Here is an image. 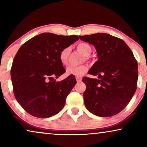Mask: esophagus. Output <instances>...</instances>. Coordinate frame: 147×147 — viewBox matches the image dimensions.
I'll list each match as a JSON object with an SVG mask.
<instances>
[{
	"label": "esophagus",
	"mask_w": 147,
	"mask_h": 147,
	"mask_svg": "<svg viewBox=\"0 0 147 147\" xmlns=\"http://www.w3.org/2000/svg\"><path fill=\"white\" fill-rule=\"evenodd\" d=\"M76 81H77V82H80L82 81V79L79 77H76Z\"/></svg>",
	"instance_id": "1"
}]
</instances>
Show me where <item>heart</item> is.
Segmentation results:
<instances>
[{"mask_svg": "<svg viewBox=\"0 0 147 147\" xmlns=\"http://www.w3.org/2000/svg\"><path fill=\"white\" fill-rule=\"evenodd\" d=\"M77 49L84 54L86 57H88L92 53V47L89 44L85 42H81L78 43L77 45ZM70 52L69 47H65L59 51V59L61 63L63 65L67 63V59ZM88 70L87 65H80V66H69L66 70V73L69 76H73L76 77H81L85 74Z\"/></svg>", "mask_w": 147, "mask_h": 147, "instance_id": "heart-1", "label": "heart"}]
</instances>
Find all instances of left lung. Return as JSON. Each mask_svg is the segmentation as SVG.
I'll list each match as a JSON object with an SVG mask.
<instances>
[{"mask_svg":"<svg viewBox=\"0 0 147 147\" xmlns=\"http://www.w3.org/2000/svg\"><path fill=\"white\" fill-rule=\"evenodd\" d=\"M93 45L98 59L88 71L99 80L84 77V104L100 117L116 115L129 103L137 88L138 63L123 40L106 33L79 36Z\"/></svg>","mask_w":147,"mask_h":147,"instance_id":"1","label":"left lung"}]
</instances>
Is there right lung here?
I'll use <instances>...</instances> for the list:
<instances>
[{
	"label": "right lung",
	"instance_id": "obj_1",
	"mask_svg": "<svg viewBox=\"0 0 147 147\" xmlns=\"http://www.w3.org/2000/svg\"><path fill=\"white\" fill-rule=\"evenodd\" d=\"M78 40L77 35L44 33L28 40L18 50L11 69L12 84L16 100L27 113L49 118L63 108L76 78L69 76L57 82L53 77L65 72L59 51Z\"/></svg>",
	"mask_w": 147,
	"mask_h": 147
}]
</instances>
